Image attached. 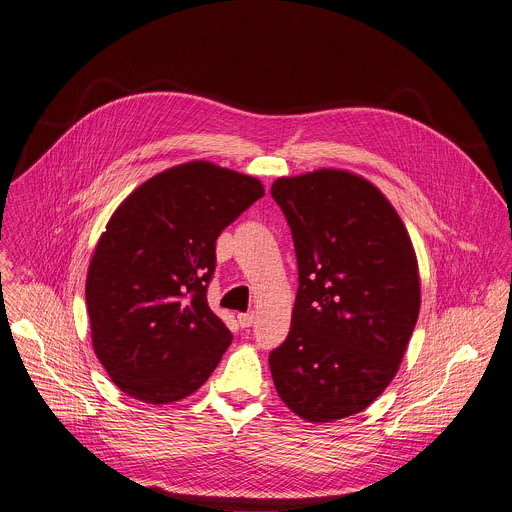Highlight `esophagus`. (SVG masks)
<instances>
[{
	"label": "esophagus",
	"instance_id": "34e87169",
	"mask_svg": "<svg viewBox=\"0 0 512 512\" xmlns=\"http://www.w3.org/2000/svg\"><path fill=\"white\" fill-rule=\"evenodd\" d=\"M237 322H239L241 328L253 326V322H255V312H241V314H237Z\"/></svg>",
	"mask_w": 512,
	"mask_h": 512
}]
</instances>
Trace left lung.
<instances>
[{
  "mask_svg": "<svg viewBox=\"0 0 512 512\" xmlns=\"http://www.w3.org/2000/svg\"><path fill=\"white\" fill-rule=\"evenodd\" d=\"M292 231L298 292L269 355L284 404L324 424L365 410L395 379L420 312L418 261L397 210L367 178L320 169L271 186Z\"/></svg>",
  "mask_w": 512,
  "mask_h": 512,
  "instance_id": "left-lung-1",
  "label": "left lung"
}]
</instances>
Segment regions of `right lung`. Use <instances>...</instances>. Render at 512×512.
Here are the masks:
<instances>
[{
    "label": "right lung",
    "mask_w": 512,
    "mask_h": 512,
    "mask_svg": "<svg viewBox=\"0 0 512 512\" xmlns=\"http://www.w3.org/2000/svg\"><path fill=\"white\" fill-rule=\"evenodd\" d=\"M263 184L190 161L137 186L100 235L86 277L96 357L129 397L169 404L196 393L231 343L210 310L216 239Z\"/></svg>",
    "instance_id": "add662e5"
}]
</instances>
